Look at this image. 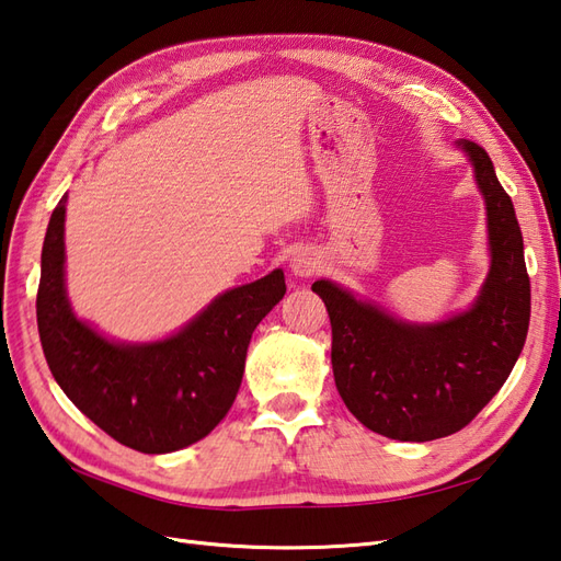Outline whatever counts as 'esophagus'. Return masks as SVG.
Returning a JSON list of instances; mask_svg holds the SVG:
<instances>
[{
	"instance_id": "esophagus-1",
	"label": "esophagus",
	"mask_w": 561,
	"mask_h": 561,
	"mask_svg": "<svg viewBox=\"0 0 561 561\" xmlns=\"http://www.w3.org/2000/svg\"><path fill=\"white\" fill-rule=\"evenodd\" d=\"M319 266H321L319 254L313 252V250H309V248L295 252V256L290 259V268H293V273H295L297 278L313 276V273L319 271Z\"/></svg>"
}]
</instances>
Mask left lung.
Returning <instances> with one entry per match:
<instances>
[{
  "instance_id": "8db88e82",
  "label": "left lung",
  "mask_w": 561,
  "mask_h": 561,
  "mask_svg": "<svg viewBox=\"0 0 561 561\" xmlns=\"http://www.w3.org/2000/svg\"><path fill=\"white\" fill-rule=\"evenodd\" d=\"M459 147L485 199L493 256L469 311L416 325L331 280L311 285L331 317L340 398L366 428L392 440L426 443L469 426L510 378L526 343L530 280L512 197L481 145L461 140Z\"/></svg>"
}]
</instances>
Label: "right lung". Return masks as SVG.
<instances>
[{
  "label": "right lung",
  "instance_id": "obj_1",
  "mask_svg": "<svg viewBox=\"0 0 561 561\" xmlns=\"http://www.w3.org/2000/svg\"><path fill=\"white\" fill-rule=\"evenodd\" d=\"M64 216L66 195L49 218L37 288V331L54 380L92 423L138 453L202 440L233 407L254 328L285 295L283 271L218 295L161 343L121 345L68 305Z\"/></svg>",
  "mask_w": 561,
  "mask_h": 561
}]
</instances>
